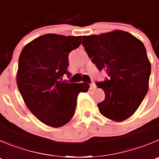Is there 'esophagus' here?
<instances>
[{
    "mask_svg": "<svg viewBox=\"0 0 159 159\" xmlns=\"http://www.w3.org/2000/svg\"><path fill=\"white\" fill-rule=\"evenodd\" d=\"M90 86V90H94V89L96 88V85H95L94 83H92Z\"/></svg>",
    "mask_w": 159,
    "mask_h": 159,
    "instance_id": "1",
    "label": "esophagus"
}]
</instances>
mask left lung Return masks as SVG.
Segmentation results:
<instances>
[{
	"label": "left lung",
	"instance_id": "left-lung-1",
	"mask_svg": "<svg viewBox=\"0 0 159 159\" xmlns=\"http://www.w3.org/2000/svg\"><path fill=\"white\" fill-rule=\"evenodd\" d=\"M89 58L108 78L97 83L105 98L98 104L102 116L122 122L136 111L148 90L151 63L143 43L131 33L114 30L100 35L83 36Z\"/></svg>",
	"mask_w": 159,
	"mask_h": 159
}]
</instances>
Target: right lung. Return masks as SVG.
<instances>
[{"label": "right lung", "mask_w": 159, "mask_h": 159, "mask_svg": "<svg viewBox=\"0 0 159 159\" xmlns=\"http://www.w3.org/2000/svg\"><path fill=\"white\" fill-rule=\"evenodd\" d=\"M82 37L45 34L27 43L21 51L16 75L18 88L27 108L41 122L58 128L70 121L77 97L88 84H68L69 54L79 48Z\"/></svg>", "instance_id": "right-lung-1"}]
</instances>
